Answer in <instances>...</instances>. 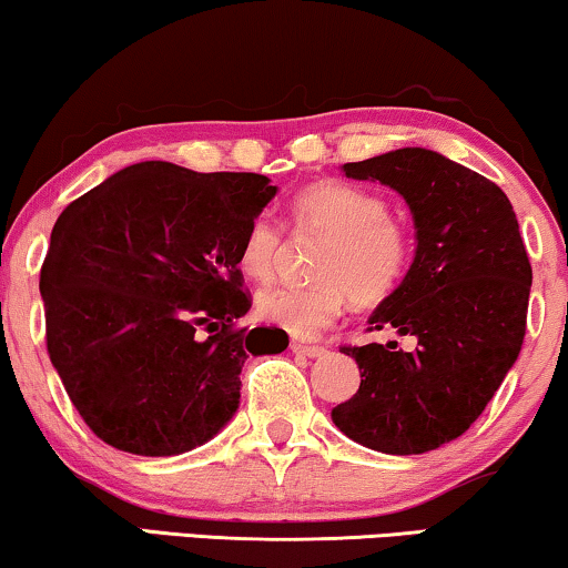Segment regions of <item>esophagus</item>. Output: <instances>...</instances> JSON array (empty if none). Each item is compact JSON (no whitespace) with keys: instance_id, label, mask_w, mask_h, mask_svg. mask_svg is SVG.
<instances>
[{"instance_id":"obj_1","label":"esophagus","mask_w":568,"mask_h":568,"mask_svg":"<svg viewBox=\"0 0 568 568\" xmlns=\"http://www.w3.org/2000/svg\"><path fill=\"white\" fill-rule=\"evenodd\" d=\"M291 349H293L295 355H303V357H322V355H326L324 347H318V345H301V342H293Z\"/></svg>"}]
</instances>
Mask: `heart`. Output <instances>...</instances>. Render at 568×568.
Here are the masks:
<instances>
[{
    "label": "heart",
    "instance_id": "b5f03b06",
    "mask_svg": "<svg viewBox=\"0 0 568 568\" xmlns=\"http://www.w3.org/2000/svg\"><path fill=\"white\" fill-rule=\"evenodd\" d=\"M298 231L326 236L311 285H275L257 295V314L293 337H316L337 322L347 295L361 306L388 298L412 265V231L388 213L373 190L339 180L308 185L293 197ZM283 254V231L257 215L239 246V270L252 281H270Z\"/></svg>",
    "mask_w": 568,
    "mask_h": 568
}]
</instances>
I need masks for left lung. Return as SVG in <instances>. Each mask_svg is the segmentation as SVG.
Returning a JSON list of instances; mask_svg holds the SVG:
<instances>
[{
  "instance_id": "left-lung-1",
  "label": "left lung",
  "mask_w": 568,
  "mask_h": 568,
  "mask_svg": "<svg viewBox=\"0 0 568 568\" xmlns=\"http://www.w3.org/2000/svg\"><path fill=\"white\" fill-rule=\"evenodd\" d=\"M342 172L409 205L414 260L367 324L417 347H342L361 367V388L332 422L386 455L435 450L474 425L520 355L532 285L520 223L494 182L437 151L406 146Z\"/></svg>"
}]
</instances>
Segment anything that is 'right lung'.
Masks as SVG:
<instances>
[{
	"mask_svg": "<svg viewBox=\"0 0 568 568\" xmlns=\"http://www.w3.org/2000/svg\"><path fill=\"white\" fill-rule=\"evenodd\" d=\"M275 195L265 174L141 162L59 215L41 270L48 355L100 440L193 450L236 414L246 357L287 347L283 329H234L252 306L239 246Z\"/></svg>",
	"mask_w": 568,
	"mask_h": 568,
	"instance_id": "add662e5",
	"label": "right lung"
}]
</instances>
